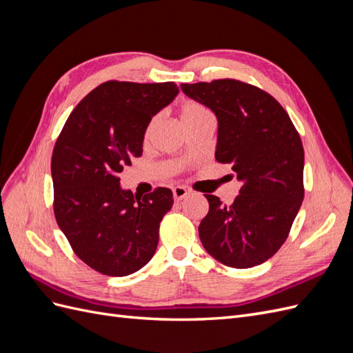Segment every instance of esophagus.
I'll return each mask as SVG.
<instances>
[{
  "instance_id": "34e87169",
  "label": "esophagus",
  "mask_w": 353,
  "mask_h": 353,
  "mask_svg": "<svg viewBox=\"0 0 353 353\" xmlns=\"http://www.w3.org/2000/svg\"><path fill=\"white\" fill-rule=\"evenodd\" d=\"M172 193H174V199H175L176 201H181V200H183V199L188 194V190H187L185 187L178 185V187H174Z\"/></svg>"
}]
</instances>
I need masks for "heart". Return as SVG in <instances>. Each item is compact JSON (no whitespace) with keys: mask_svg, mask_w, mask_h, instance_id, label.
Returning <instances> with one entry per match:
<instances>
[{"mask_svg":"<svg viewBox=\"0 0 353 353\" xmlns=\"http://www.w3.org/2000/svg\"><path fill=\"white\" fill-rule=\"evenodd\" d=\"M205 116H210V113L205 108V105L200 104V103L187 101V103H184L183 105H181V121H183L184 125L188 123V122L197 121V119H200V117H205ZM153 123H154V119L150 122V125H148L147 134L150 132V130L153 128Z\"/></svg>","mask_w":353,"mask_h":353,"instance_id":"b5f03b06","label":"heart"}]
</instances>
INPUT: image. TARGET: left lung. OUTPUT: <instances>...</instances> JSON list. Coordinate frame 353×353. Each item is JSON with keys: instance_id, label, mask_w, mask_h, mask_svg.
<instances>
[{"instance_id": "obj_1", "label": "left lung", "mask_w": 353, "mask_h": 353, "mask_svg": "<svg viewBox=\"0 0 353 353\" xmlns=\"http://www.w3.org/2000/svg\"><path fill=\"white\" fill-rule=\"evenodd\" d=\"M218 119L215 159L231 163L243 187L230 206L205 194L203 248L231 268H252L285 241L303 201L305 153L299 132L272 95L236 79L181 83Z\"/></svg>"}]
</instances>
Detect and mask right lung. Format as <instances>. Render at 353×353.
Wrapping results in <instances>:
<instances>
[{
    "mask_svg": "<svg viewBox=\"0 0 353 353\" xmlns=\"http://www.w3.org/2000/svg\"><path fill=\"white\" fill-rule=\"evenodd\" d=\"M174 82L108 81L73 109L51 157L54 215L73 252L92 270L125 276L153 258L172 191L143 199L121 187L119 174L143 154L152 117L174 101Z\"/></svg>",
    "mask_w": 353,
    "mask_h": 353,
    "instance_id": "add662e5",
    "label": "right lung"
}]
</instances>
